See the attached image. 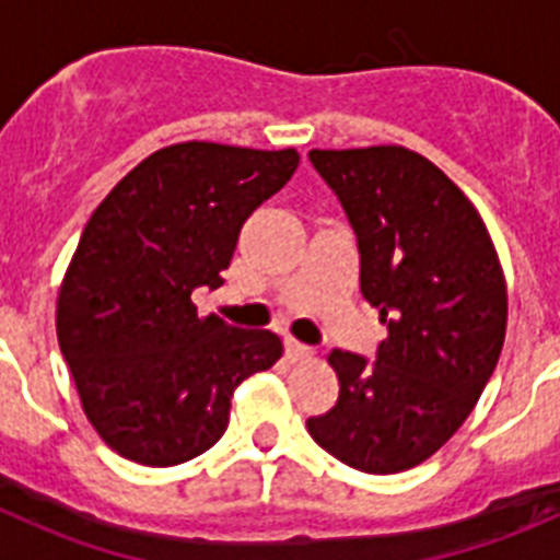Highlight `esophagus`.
<instances>
[{"instance_id": "obj_1", "label": "esophagus", "mask_w": 560, "mask_h": 560, "mask_svg": "<svg viewBox=\"0 0 560 560\" xmlns=\"http://www.w3.org/2000/svg\"><path fill=\"white\" fill-rule=\"evenodd\" d=\"M285 355H289L291 361H296V359H311V355H314V350H311L308 345H303V341L285 339Z\"/></svg>"}]
</instances>
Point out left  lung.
Listing matches in <instances>:
<instances>
[{
	"mask_svg": "<svg viewBox=\"0 0 560 560\" xmlns=\"http://www.w3.org/2000/svg\"><path fill=\"white\" fill-rule=\"evenodd\" d=\"M359 244L361 294L387 339L334 350V409L311 438L364 474L432 457L471 415L502 353L508 291L491 235L446 173L400 145L311 151Z\"/></svg>",
	"mask_w": 560,
	"mask_h": 560,
	"instance_id": "1",
	"label": "left lung"
}]
</instances>
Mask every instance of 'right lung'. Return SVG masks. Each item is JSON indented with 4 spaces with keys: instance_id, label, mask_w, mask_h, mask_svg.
<instances>
[{
    "instance_id": "add662e5",
    "label": "right lung",
    "mask_w": 560,
    "mask_h": 560,
    "mask_svg": "<svg viewBox=\"0 0 560 560\" xmlns=\"http://www.w3.org/2000/svg\"><path fill=\"white\" fill-rule=\"evenodd\" d=\"M300 153L219 142L162 148L117 182L72 255L58 345L83 412L120 457L179 465L219 443L230 398L283 355L271 330L199 316L241 226L294 176Z\"/></svg>"
}]
</instances>
